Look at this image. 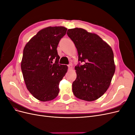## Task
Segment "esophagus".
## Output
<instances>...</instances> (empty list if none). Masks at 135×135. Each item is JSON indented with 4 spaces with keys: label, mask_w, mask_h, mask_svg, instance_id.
Wrapping results in <instances>:
<instances>
[{
    "label": "esophagus",
    "mask_w": 135,
    "mask_h": 135,
    "mask_svg": "<svg viewBox=\"0 0 135 135\" xmlns=\"http://www.w3.org/2000/svg\"><path fill=\"white\" fill-rule=\"evenodd\" d=\"M68 68H69V69H72V65H71V64H69V65H68Z\"/></svg>",
    "instance_id": "esophagus-1"
}]
</instances>
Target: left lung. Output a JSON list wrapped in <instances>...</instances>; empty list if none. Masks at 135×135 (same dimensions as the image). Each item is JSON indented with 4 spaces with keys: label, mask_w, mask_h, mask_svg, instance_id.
I'll list each match as a JSON object with an SVG mask.
<instances>
[{
    "label": "left lung",
    "mask_w": 135,
    "mask_h": 135,
    "mask_svg": "<svg viewBox=\"0 0 135 135\" xmlns=\"http://www.w3.org/2000/svg\"><path fill=\"white\" fill-rule=\"evenodd\" d=\"M67 34L77 49L78 60L84 62L75 67L73 93L80 100L95 101L107 91L115 73L112 49L99 35L83 28L69 29Z\"/></svg>",
    "instance_id": "left-lung-1"
}]
</instances>
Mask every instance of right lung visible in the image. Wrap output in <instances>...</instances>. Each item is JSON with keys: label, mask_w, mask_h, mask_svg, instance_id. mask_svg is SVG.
I'll list each match as a JSON object with an SVG mask.
<instances>
[{"label": "right lung", "mask_w": 135, "mask_h": 135, "mask_svg": "<svg viewBox=\"0 0 135 135\" xmlns=\"http://www.w3.org/2000/svg\"><path fill=\"white\" fill-rule=\"evenodd\" d=\"M67 29L63 26L43 28L24 47L21 63L23 79L28 91L39 101H51L59 93V83L68 68L59 64L57 48Z\"/></svg>", "instance_id": "obj_1"}]
</instances>
